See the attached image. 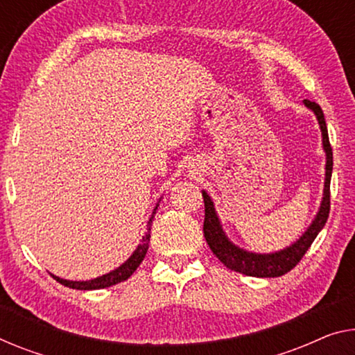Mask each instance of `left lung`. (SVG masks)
Segmentation results:
<instances>
[{
	"instance_id": "left-lung-1",
	"label": "left lung",
	"mask_w": 355,
	"mask_h": 355,
	"mask_svg": "<svg viewBox=\"0 0 355 355\" xmlns=\"http://www.w3.org/2000/svg\"><path fill=\"white\" fill-rule=\"evenodd\" d=\"M304 105L311 108L315 113L317 119H319L320 130H322V141H324V150L327 153V172H325V188H324V199H322L319 214L315 215V220L313 225L309 226L308 231L295 242L284 250L269 253V255H260V253H250L242 250V248L232 245L225 236L223 230H221L218 216L215 214L214 202L209 198V194L202 191L204 198V207H205V218H204V237L207 241L210 250L214 255L230 268L231 271L245 274V276L252 277H279L287 274L301 261L304 253L313 244L317 234L324 228L327 220H329L330 214V180H331V171H333V151L329 140V130H327L324 111L315 102L311 100H304Z\"/></svg>"
}]
</instances>
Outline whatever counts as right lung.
<instances>
[{
  "label": "right lung",
  "instance_id": "obj_1",
  "mask_svg": "<svg viewBox=\"0 0 355 355\" xmlns=\"http://www.w3.org/2000/svg\"><path fill=\"white\" fill-rule=\"evenodd\" d=\"M157 209V207H156ZM156 209L153 211L150 221H148L146 225V236L144 237V241H141V244L137 247V250L134 252V255H132L129 260H127L123 266H119L118 269H114V271H111L108 274H105L102 277H97V279H92V280H86V282H73V280H65V279H60V277H54L57 282H60L62 285H65V287H70V288H76V290H98V288H107L111 287V285H116L119 282H124V280L129 279L134 271H137V268L140 266V263L144 261V258L146 255V250H148V244H150V231H151V223H153V218H155V214H156Z\"/></svg>",
  "mask_w": 355,
  "mask_h": 355
}]
</instances>
